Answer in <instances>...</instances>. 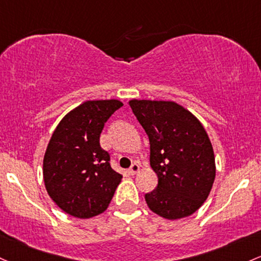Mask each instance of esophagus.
Masks as SVG:
<instances>
[{
	"instance_id": "obj_1",
	"label": "esophagus",
	"mask_w": 261,
	"mask_h": 261,
	"mask_svg": "<svg viewBox=\"0 0 261 261\" xmlns=\"http://www.w3.org/2000/svg\"><path fill=\"white\" fill-rule=\"evenodd\" d=\"M139 171H140V165L137 162H134L133 165H131V167L128 168V173L130 174H136Z\"/></svg>"
}]
</instances>
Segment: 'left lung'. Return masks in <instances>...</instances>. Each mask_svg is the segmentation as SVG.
<instances>
[{
  "label": "left lung",
  "instance_id": "left-lung-1",
  "mask_svg": "<svg viewBox=\"0 0 261 261\" xmlns=\"http://www.w3.org/2000/svg\"><path fill=\"white\" fill-rule=\"evenodd\" d=\"M130 107L150 141V165L157 187L145 194L148 208L166 219L193 214L216 178L213 147L196 116L173 101L131 100Z\"/></svg>",
  "mask_w": 261,
  "mask_h": 261
}]
</instances>
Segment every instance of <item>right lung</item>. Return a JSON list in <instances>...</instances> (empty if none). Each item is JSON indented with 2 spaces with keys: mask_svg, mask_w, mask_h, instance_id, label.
Returning <instances> with one entry per match:
<instances>
[{
  "mask_svg": "<svg viewBox=\"0 0 261 261\" xmlns=\"http://www.w3.org/2000/svg\"><path fill=\"white\" fill-rule=\"evenodd\" d=\"M122 107L119 100L85 101L67 114L43 160L45 190L57 205L76 218L102 213L122 176L110 166V154L100 146L105 122Z\"/></svg>",
  "mask_w": 261,
  "mask_h": 261,
  "instance_id": "add662e5",
  "label": "right lung"
}]
</instances>
